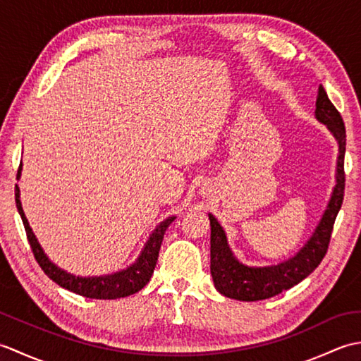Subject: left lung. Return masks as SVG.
Listing matches in <instances>:
<instances>
[{
    "mask_svg": "<svg viewBox=\"0 0 361 361\" xmlns=\"http://www.w3.org/2000/svg\"><path fill=\"white\" fill-rule=\"evenodd\" d=\"M315 118L327 127L338 144L335 186L321 216L315 231L295 256L283 262L265 267L245 265L229 248L225 229L219 220L208 214L211 221V276L214 286L221 295L237 301H260L288 290L315 270L326 256L334 224L344 195V152H346V128L338 110L329 101L323 85L318 88Z\"/></svg>",
    "mask_w": 361,
    "mask_h": 361,
    "instance_id": "left-lung-1",
    "label": "left lung"
}]
</instances>
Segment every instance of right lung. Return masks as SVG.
<instances>
[{
	"mask_svg": "<svg viewBox=\"0 0 361 361\" xmlns=\"http://www.w3.org/2000/svg\"><path fill=\"white\" fill-rule=\"evenodd\" d=\"M21 166L23 164H20L17 178L21 176ZM15 202H17V208L21 216L23 225H25L30 248H32L34 256L37 259L38 265L42 267V270L48 274L54 282L59 283L60 287L70 290L73 293H78L80 296L91 298V299L126 298L144 288L145 283L150 281L153 270H155L159 248H161V243H163L166 229L176 219L175 216L167 217L166 220L161 221L159 225H157V228L153 229L152 234L149 235L147 242L144 243V248L141 250L140 256H137V259L132 265H128L127 268H124V270L114 271L110 274H102V276H78V274L68 273L66 270H63V268H60L59 265L54 264L52 260L46 256L40 242L37 240L32 228L29 225V221L25 216V211H23L18 185L15 186Z\"/></svg>",
	"mask_w": 361,
	"mask_h": 361,
	"instance_id": "add662e5",
	"label": "right lung"
}]
</instances>
